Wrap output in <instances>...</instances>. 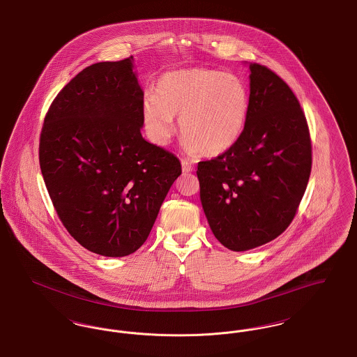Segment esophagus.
Returning <instances> with one entry per match:
<instances>
[{
	"label": "esophagus",
	"mask_w": 357,
	"mask_h": 357,
	"mask_svg": "<svg viewBox=\"0 0 357 357\" xmlns=\"http://www.w3.org/2000/svg\"><path fill=\"white\" fill-rule=\"evenodd\" d=\"M182 171L183 172H191L192 171V165L186 159H182Z\"/></svg>",
	"instance_id": "34e87169"
}]
</instances>
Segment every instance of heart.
<instances>
[{
	"instance_id": "heart-1",
	"label": "heart",
	"mask_w": 357,
	"mask_h": 357,
	"mask_svg": "<svg viewBox=\"0 0 357 357\" xmlns=\"http://www.w3.org/2000/svg\"><path fill=\"white\" fill-rule=\"evenodd\" d=\"M250 96L245 82L218 69L190 68L162 75L155 95L143 102V121L153 143L169 144L174 118L190 153L217 156L230 150L242 135Z\"/></svg>"
}]
</instances>
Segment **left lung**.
Segmentation results:
<instances>
[{"mask_svg":"<svg viewBox=\"0 0 357 357\" xmlns=\"http://www.w3.org/2000/svg\"><path fill=\"white\" fill-rule=\"evenodd\" d=\"M250 104L237 143L198 163L201 202L215 238L233 252L282 234L304 197L312 170L305 114L272 69L250 63Z\"/></svg>","mask_w":357,"mask_h":357,"instance_id":"8db88e82","label":"left lung"}]
</instances>
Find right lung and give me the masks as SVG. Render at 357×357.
Here are the masks:
<instances>
[{
  "label": "right lung",
  "mask_w": 357,
  "mask_h": 357,
  "mask_svg": "<svg viewBox=\"0 0 357 357\" xmlns=\"http://www.w3.org/2000/svg\"><path fill=\"white\" fill-rule=\"evenodd\" d=\"M134 57L96 63L54 98L38 146L53 207L69 234L105 257L136 252L182 174L174 153L143 139Z\"/></svg>",
  "instance_id": "right-lung-1"
}]
</instances>
